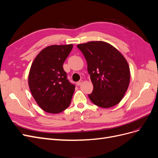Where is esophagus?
<instances>
[{"label": "esophagus", "mask_w": 158, "mask_h": 158, "mask_svg": "<svg viewBox=\"0 0 158 158\" xmlns=\"http://www.w3.org/2000/svg\"><path fill=\"white\" fill-rule=\"evenodd\" d=\"M82 82H83V80H80V81H78V82L77 83H76V84H77L78 85H80L82 84Z\"/></svg>", "instance_id": "34e87169"}]
</instances>
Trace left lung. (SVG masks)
I'll return each instance as SVG.
<instances>
[{
	"label": "left lung",
	"mask_w": 158,
	"mask_h": 158,
	"mask_svg": "<svg viewBox=\"0 0 158 158\" xmlns=\"http://www.w3.org/2000/svg\"><path fill=\"white\" fill-rule=\"evenodd\" d=\"M87 61L88 74L94 85L88 95L93 103L109 108L120 102L128 88L131 79L126 59L115 47L102 41L78 44Z\"/></svg>",
	"instance_id": "1"
}]
</instances>
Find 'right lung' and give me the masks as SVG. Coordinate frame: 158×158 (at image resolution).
Returning a JSON list of instances; mask_svg holds the SVG:
<instances>
[{"label": "right lung", "mask_w": 158, "mask_h": 158, "mask_svg": "<svg viewBox=\"0 0 158 158\" xmlns=\"http://www.w3.org/2000/svg\"><path fill=\"white\" fill-rule=\"evenodd\" d=\"M73 47V44L47 47L31 64L28 85L38 106L47 113H60L71 102L75 85L66 78L63 65Z\"/></svg>", "instance_id": "right-lung-1"}]
</instances>
